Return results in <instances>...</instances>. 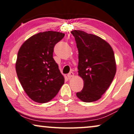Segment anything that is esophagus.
Instances as JSON below:
<instances>
[{
  "label": "esophagus",
  "mask_w": 134,
  "mask_h": 134,
  "mask_svg": "<svg viewBox=\"0 0 134 134\" xmlns=\"http://www.w3.org/2000/svg\"><path fill=\"white\" fill-rule=\"evenodd\" d=\"M74 76V73L72 71H71V72H70L69 74L67 75V77H69V78H70L71 77H73Z\"/></svg>",
  "instance_id": "esophagus-1"
}]
</instances>
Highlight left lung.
Masks as SVG:
<instances>
[{
  "mask_svg": "<svg viewBox=\"0 0 134 134\" xmlns=\"http://www.w3.org/2000/svg\"><path fill=\"white\" fill-rule=\"evenodd\" d=\"M71 33L78 50V75L84 81L82 90L76 96L85 102L96 101L108 88L116 73L114 51L98 36L79 30Z\"/></svg>",
  "mask_w": 134,
  "mask_h": 134,
  "instance_id": "left-lung-1",
  "label": "left lung"
}]
</instances>
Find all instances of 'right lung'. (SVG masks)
I'll return each instance as SVG.
<instances>
[{"label": "right lung", "instance_id": "add662e5", "mask_svg": "<svg viewBox=\"0 0 134 134\" xmlns=\"http://www.w3.org/2000/svg\"><path fill=\"white\" fill-rule=\"evenodd\" d=\"M64 35L55 31L40 32L20 48L15 64L17 77L27 95L36 102L51 100L64 83V77L53 58L55 46Z\"/></svg>", "mask_w": 134, "mask_h": 134}]
</instances>
